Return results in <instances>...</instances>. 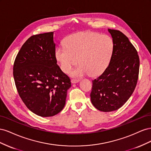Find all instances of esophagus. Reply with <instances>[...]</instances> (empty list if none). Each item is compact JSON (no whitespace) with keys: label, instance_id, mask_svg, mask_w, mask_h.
<instances>
[{"label":"esophagus","instance_id":"obj_1","mask_svg":"<svg viewBox=\"0 0 151 151\" xmlns=\"http://www.w3.org/2000/svg\"><path fill=\"white\" fill-rule=\"evenodd\" d=\"M79 81V80H78V79H71V83H72V84H76V83H78V82Z\"/></svg>","mask_w":151,"mask_h":151}]
</instances>
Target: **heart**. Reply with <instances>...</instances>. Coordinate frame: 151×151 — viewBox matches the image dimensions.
Here are the masks:
<instances>
[{"label": "heart", "instance_id": "1", "mask_svg": "<svg viewBox=\"0 0 151 151\" xmlns=\"http://www.w3.org/2000/svg\"><path fill=\"white\" fill-rule=\"evenodd\" d=\"M113 50V40L108 36L81 31L68 36L66 45L57 48L55 57L63 72H69L79 61L81 65L72 72L73 76L96 77L107 68Z\"/></svg>", "mask_w": 151, "mask_h": 151}]
</instances>
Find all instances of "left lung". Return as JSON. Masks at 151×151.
<instances>
[{"label":"left lung","mask_w":151,"mask_h":151,"mask_svg":"<svg viewBox=\"0 0 151 151\" xmlns=\"http://www.w3.org/2000/svg\"><path fill=\"white\" fill-rule=\"evenodd\" d=\"M114 50L108 66L93 80L91 101L98 110H117L133 93L137 83L140 60L137 51L121 31L108 29Z\"/></svg>","instance_id":"8db88e82"}]
</instances>
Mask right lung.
<instances>
[{"mask_svg": "<svg viewBox=\"0 0 151 151\" xmlns=\"http://www.w3.org/2000/svg\"><path fill=\"white\" fill-rule=\"evenodd\" d=\"M53 32L31 36L22 45L13 67L15 84L30 111L42 117L60 112L70 79L57 64Z\"/></svg>", "mask_w": 151, "mask_h": 151, "instance_id": "right-lung-1", "label": "right lung"}]
</instances>
